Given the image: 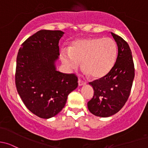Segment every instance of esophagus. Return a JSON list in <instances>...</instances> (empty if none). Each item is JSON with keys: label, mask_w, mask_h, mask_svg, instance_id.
Listing matches in <instances>:
<instances>
[{"label": "esophagus", "mask_w": 148, "mask_h": 148, "mask_svg": "<svg viewBox=\"0 0 148 148\" xmlns=\"http://www.w3.org/2000/svg\"><path fill=\"white\" fill-rule=\"evenodd\" d=\"M86 85V82L83 81L81 80H78V85L79 86H83V85Z\"/></svg>", "instance_id": "34e87169"}]
</instances>
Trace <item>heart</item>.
Listing matches in <instances>:
<instances>
[{"label":"heart","mask_w":148,"mask_h":148,"mask_svg":"<svg viewBox=\"0 0 148 148\" xmlns=\"http://www.w3.org/2000/svg\"><path fill=\"white\" fill-rule=\"evenodd\" d=\"M118 48L110 38H86L73 41L68 50L60 53V58L66 68L75 69L79 65L92 78L105 77L114 66Z\"/></svg>","instance_id":"heart-1"}]
</instances>
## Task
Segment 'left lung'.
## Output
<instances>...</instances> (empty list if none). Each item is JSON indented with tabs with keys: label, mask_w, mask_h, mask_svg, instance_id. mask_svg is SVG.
<instances>
[{
	"label": "left lung",
	"mask_w": 148,
	"mask_h": 148,
	"mask_svg": "<svg viewBox=\"0 0 148 148\" xmlns=\"http://www.w3.org/2000/svg\"><path fill=\"white\" fill-rule=\"evenodd\" d=\"M118 45V57L111 71L99 80L90 83L94 95L88 103L90 112L95 116L107 118L115 115L125 104L135 77L132 52L121 37L111 33Z\"/></svg>",
	"instance_id": "1"
}]
</instances>
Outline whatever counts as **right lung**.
<instances>
[{
  "mask_svg": "<svg viewBox=\"0 0 148 148\" xmlns=\"http://www.w3.org/2000/svg\"><path fill=\"white\" fill-rule=\"evenodd\" d=\"M61 30H40L21 45L17 56L16 85L21 100L39 118L56 116L77 87V77L56 69Z\"/></svg>",
  "mask_w": 148,
  "mask_h": 148,
  "instance_id": "1",
  "label": "right lung"
}]
</instances>
